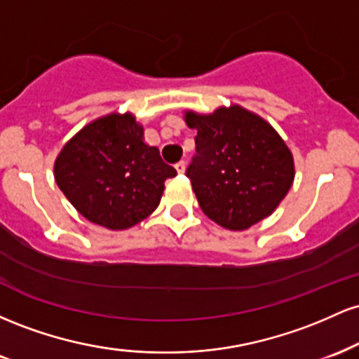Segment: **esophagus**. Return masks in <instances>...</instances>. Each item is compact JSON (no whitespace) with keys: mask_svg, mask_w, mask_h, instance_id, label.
I'll use <instances>...</instances> for the list:
<instances>
[{"mask_svg":"<svg viewBox=\"0 0 359 359\" xmlns=\"http://www.w3.org/2000/svg\"><path fill=\"white\" fill-rule=\"evenodd\" d=\"M175 170L179 172V174H184V172H185V162H184V160H180V162L175 163Z\"/></svg>","mask_w":359,"mask_h":359,"instance_id":"esophagus-1","label":"esophagus"}]
</instances>
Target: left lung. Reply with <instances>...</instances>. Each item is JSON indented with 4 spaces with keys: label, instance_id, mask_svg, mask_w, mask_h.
<instances>
[{
    "label": "left lung",
    "instance_id": "obj_1",
    "mask_svg": "<svg viewBox=\"0 0 359 359\" xmlns=\"http://www.w3.org/2000/svg\"><path fill=\"white\" fill-rule=\"evenodd\" d=\"M197 130L185 175L209 219L243 231L275 211L294 182V158L265 119L241 106L185 113Z\"/></svg>",
    "mask_w": 359,
    "mask_h": 359
}]
</instances>
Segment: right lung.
<instances>
[{
    "label": "right lung",
    "mask_w": 359,
    "mask_h": 359,
    "mask_svg": "<svg viewBox=\"0 0 359 359\" xmlns=\"http://www.w3.org/2000/svg\"><path fill=\"white\" fill-rule=\"evenodd\" d=\"M55 182L86 219L108 229L138 224L158 208L163 182L175 177L130 113L89 123L57 156Z\"/></svg>",
    "instance_id": "obj_1"
}]
</instances>
